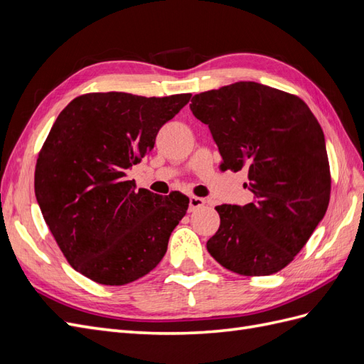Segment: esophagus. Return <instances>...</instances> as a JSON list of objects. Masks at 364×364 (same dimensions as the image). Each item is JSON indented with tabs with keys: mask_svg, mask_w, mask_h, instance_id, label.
<instances>
[{
	"mask_svg": "<svg viewBox=\"0 0 364 364\" xmlns=\"http://www.w3.org/2000/svg\"><path fill=\"white\" fill-rule=\"evenodd\" d=\"M205 205V199H200V197H190V213L197 211V209H200Z\"/></svg>",
	"mask_w": 364,
	"mask_h": 364,
	"instance_id": "esophagus-1",
	"label": "esophagus"
}]
</instances>
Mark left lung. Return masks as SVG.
Here are the masks:
<instances>
[{
    "mask_svg": "<svg viewBox=\"0 0 364 364\" xmlns=\"http://www.w3.org/2000/svg\"><path fill=\"white\" fill-rule=\"evenodd\" d=\"M191 112L208 124L223 170H249L252 203L215 206L211 257L230 272L267 277L294 259L331 196L325 136L306 103L255 82L196 94Z\"/></svg>",
    "mask_w": 364,
    "mask_h": 364,
    "instance_id": "left-lung-1",
    "label": "left lung"
}]
</instances>
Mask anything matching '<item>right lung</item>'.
<instances>
[{"label": "right lung", "instance_id": "1", "mask_svg": "<svg viewBox=\"0 0 364 364\" xmlns=\"http://www.w3.org/2000/svg\"><path fill=\"white\" fill-rule=\"evenodd\" d=\"M190 98L90 92L54 121L38 155L35 193L63 257L86 278L124 285L164 258L190 199L136 190L126 176Z\"/></svg>", "mask_w": 364, "mask_h": 364}]
</instances>
